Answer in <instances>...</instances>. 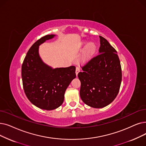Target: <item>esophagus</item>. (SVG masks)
Instances as JSON below:
<instances>
[{
  "mask_svg": "<svg viewBox=\"0 0 146 146\" xmlns=\"http://www.w3.org/2000/svg\"><path fill=\"white\" fill-rule=\"evenodd\" d=\"M80 71V69L79 67H76V76H78L79 72Z\"/></svg>",
  "mask_w": 146,
  "mask_h": 146,
  "instance_id": "34e87169",
  "label": "esophagus"
}]
</instances>
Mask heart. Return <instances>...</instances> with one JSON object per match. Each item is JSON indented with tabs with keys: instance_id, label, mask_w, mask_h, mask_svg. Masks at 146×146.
<instances>
[{
	"instance_id": "obj_1",
	"label": "heart",
	"mask_w": 146,
	"mask_h": 146,
	"mask_svg": "<svg viewBox=\"0 0 146 146\" xmlns=\"http://www.w3.org/2000/svg\"><path fill=\"white\" fill-rule=\"evenodd\" d=\"M96 50V45L94 43H90L87 45L85 51V57L90 58L94 54Z\"/></svg>"
}]
</instances>
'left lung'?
Instances as JSON below:
<instances>
[{
    "label": "left lung",
    "instance_id": "8db88e82",
    "mask_svg": "<svg viewBox=\"0 0 146 146\" xmlns=\"http://www.w3.org/2000/svg\"><path fill=\"white\" fill-rule=\"evenodd\" d=\"M99 54L82 67L80 96L88 106L103 108L115 99L122 81V69L117 51L100 36Z\"/></svg>",
    "mask_w": 146,
    "mask_h": 146
}]
</instances>
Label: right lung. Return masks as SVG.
<instances>
[{
  "mask_svg": "<svg viewBox=\"0 0 146 146\" xmlns=\"http://www.w3.org/2000/svg\"><path fill=\"white\" fill-rule=\"evenodd\" d=\"M54 36L48 35L37 40L29 49L21 67L23 85L27 98L36 107L47 110L62 104L67 88L76 76L73 66L52 68L41 60L39 46Z\"/></svg>",
  "mask_w": 146,
  "mask_h": 146,
  "instance_id": "add662e5",
  "label": "right lung"
}]
</instances>
